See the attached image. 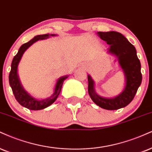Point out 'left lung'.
<instances>
[{"label": "left lung", "mask_w": 152, "mask_h": 152, "mask_svg": "<svg viewBox=\"0 0 152 152\" xmlns=\"http://www.w3.org/2000/svg\"><path fill=\"white\" fill-rule=\"evenodd\" d=\"M98 35L110 45L108 51L117 56L119 63L125 73L126 85L123 91L113 98H105L98 96L94 90V82L88 76V91L91 98L96 105L105 110H114L125 107L131 103L142 83L141 64L137 56L135 47L125 36L115 31L98 32Z\"/></svg>", "instance_id": "1"}]
</instances>
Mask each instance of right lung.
<instances>
[{"label":"right lung","mask_w":152,"mask_h":152,"mask_svg":"<svg viewBox=\"0 0 152 152\" xmlns=\"http://www.w3.org/2000/svg\"><path fill=\"white\" fill-rule=\"evenodd\" d=\"M50 35L54 36V34H50ZM49 37V34L37 35L34 37L33 39H31L28 42L23 44L20 47L17 54L14 56L11 64V70H10V74H9V83H10V87L12 88L15 98L17 101L22 106L26 107L27 109L32 110H39L46 108L48 106L52 105L56 100V98H58V95H59L60 92H61V89L64 81L68 77V76H63V77L58 78L55 86L54 94H53V95L50 98L44 100H37L32 98V96H30L26 91L24 90L23 88L22 87L20 83L19 78H18L17 74V69L18 64H19L20 61L22 56H23L24 52H25V50L28 47H30L35 42L40 39H47Z\"/></svg>","instance_id":"right-lung-1"}]
</instances>
